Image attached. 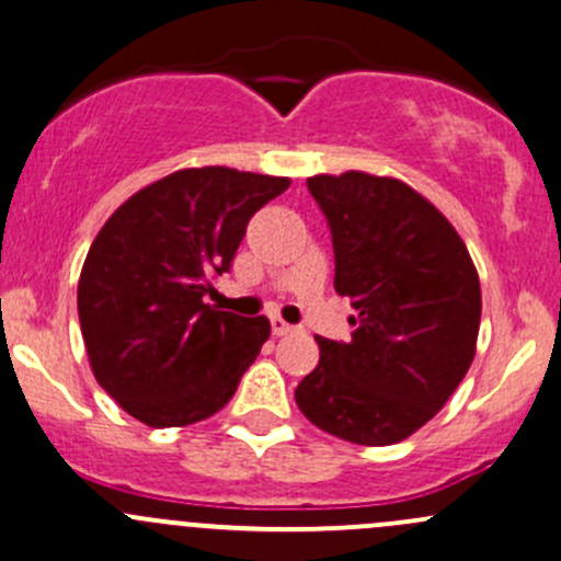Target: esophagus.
I'll list each match as a JSON object with an SVG mask.
<instances>
[{"label":"esophagus","instance_id":"esophagus-1","mask_svg":"<svg viewBox=\"0 0 561 561\" xmlns=\"http://www.w3.org/2000/svg\"><path fill=\"white\" fill-rule=\"evenodd\" d=\"M293 330H296V328H293L290 322L282 320L279 314L271 317V333H274V335H287V333H293Z\"/></svg>","mask_w":561,"mask_h":561}]
</instances>
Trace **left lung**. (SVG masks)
<instances>
[{
	"label": "left lung",
	"mask_w": 561,
	"mask_h": 561,
	"mask_svg": "<svg viewBox=\"0 0 561 561\" xmlns=\"http://www.w3.org/2000/svg\"><path fill=\"white\" fill-rule=\"evenodd\" d=\"M306 185L328 217L335 293L352 298L357 330L350 344L317 339L320 365L296 403L341 440L398 444L444 409L473 363L479 271L451 222L403 180L344 172Z\"/></svg>",
	"instance_id": "8db88e82"
}]
</instances>
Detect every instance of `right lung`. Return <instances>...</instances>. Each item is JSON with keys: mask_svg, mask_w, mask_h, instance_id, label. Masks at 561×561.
I'll return each mask as SVG.
<instances>
[{"mask_svg": "<svg viewBox=\"0 0 561 561\" xmlns=\"http://www.w3.org/2000/svg\"><path fill=\"white\" fill-rule=\"evenodd\" d=\"M290 176L228 167L180 169L123 202L93 239L78 314L93 376L147 427L217 414L268 341L265 317L204 304L250 217Z\"/></svg>", "mask_w": 561, "mask_h": 561, "instance_id": "add662e5", "label": "right lung"}]
</instances>
